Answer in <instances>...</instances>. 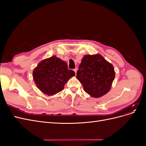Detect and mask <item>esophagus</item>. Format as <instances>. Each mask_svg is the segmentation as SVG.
<instances>
[{
  "mask_svg": "<svg viewBox=\"0 0 146 146\" xmlns=\"http://www.w3.org/2000/svg\"><path fill=\"white\" fill-rule=\"evenodd\" d=\"M77 70H78V68H76L75 69H74V71L75 72V73H76H76H77Z\"/></svg>",
  "mask_w": 146,
  "mask_h": 146,
  "instance_id": "esophagus-1",
  "label": "esophagus"
}]
</instances>
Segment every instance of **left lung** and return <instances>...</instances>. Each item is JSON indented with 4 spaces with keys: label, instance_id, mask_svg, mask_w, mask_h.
<instances>
[{
    "label": "left lung",
    "instance_id": "1",
    "mask_svg": "<svg viewBox=\"0 0 146 146\" xmlns=\"http://www.w3.org/2000/svg\"><path fill=\"white\" fill-rule=\"evenodd\" d=\"M114 77L113 66L99 54L83 56L76 77L84 91L95 98L110 91Z\"/></svg>",
    "mask_w": 146,
    "mask_h": 146
}]
</instances>
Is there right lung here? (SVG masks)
<instances>
[{"mask_svg":"<svg viewBox=\"0 0 146 146\" xmlns=\"http://www.w3.org/2000/svg\"><path fill=\"white\" fill-rule=\"evenodd\" d=\"M74 71L68 68L65 61L52 56L42 60L33 72V78L38 89L47 96H53L63 90Z\"/></svg>","mask_w":146,"mask_h":146,"instance_id":"add662e5","label":"right lung"}]
</instances>
